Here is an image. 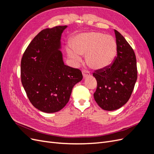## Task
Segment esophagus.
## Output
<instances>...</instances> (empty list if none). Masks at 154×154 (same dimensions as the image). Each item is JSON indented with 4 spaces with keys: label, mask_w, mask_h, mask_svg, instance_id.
<instances>
[{
    "label": "esophagus",
    "mask_w": 154,
    "mask_h": 154,
    "mask_svg": "<svg viewBox=\"0 0 154 154\" xmlns=\"http://www.w3.org/2000/svg\"><path fill=\"white\" fill-rule=\"evenodd\" d=\"M82 74H83V76L84 78L91 76L90 72H88V71H85V70H83V71H82Z\"/></svg>",
    "instance_id": "34e87169"
}]
</instances>
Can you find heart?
I'll use <instances>...</instances> for the list:
<instances>
[{
	"label": "heart",
	"instance_id": "heart-1",
	"mask_svg": "<svg viewBox=\"0 0 154 154\" xmlns=\"http://www.w3.org/2000/svg\"><path fill=\"white\" fill-rule=\"evenodd\" d=\"M69 57L80 60L86 55V62L91 68L101 70L113 62L117 52V44L112 36L100 32L81 33L72 40V46L67 48Z\"/></svg>",
	"mask_w": 154,
	"mask_h": 154
}]
</instances>
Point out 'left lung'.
I'll use <instances>...</instances> for the list:
<instances>
[{"label": "left lung", "mask_w": 154, "mask_h": 154, "mask_svg": "<svg viewBox=\"0 0 154 154\" xmlns=\"http://www.w3.org/2000/svg\"><path fill=\"white\" fill-rule=\"evenodd\" d=\"M117 57L114 63L93 73L97 81L94 100L102 109L114 110L130 99L137 78V63L134 50L122 35L114 29Z\"/></svg>", "instance_id": "1"}]
</instances>
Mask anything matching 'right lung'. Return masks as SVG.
<instances>
[{
  "label": "right lung",
  "instance_id": "right-lung-1",
  "mask_svg": "<svg viewBox=\"0 0 154 154\" xmlns=\"http://www.w3.org/2000/svg\"><path fill=\"white\" fill-rule=\"evenodd\" d=\"M67 26L41 31L26 49L21 60V81L32 105L53 113L62 109L73 87L83 78L80 70L64 64L61 36Z\"/></svg>",
  "mask_w": 154,
  "mask_h": 154
}]
</instances>
